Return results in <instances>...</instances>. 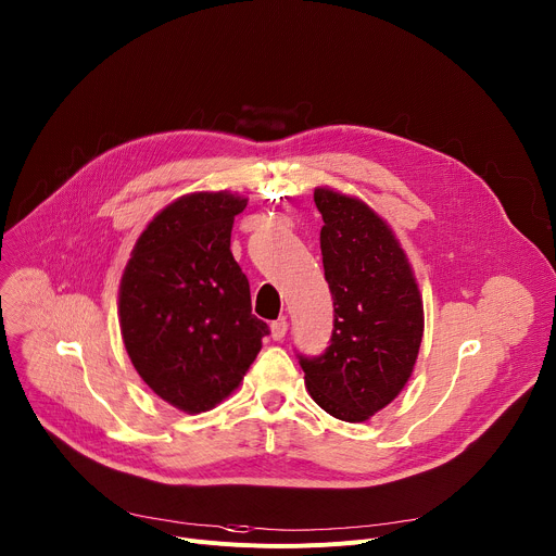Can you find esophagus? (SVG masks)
<instances>
[{
    "instance_id": "obj_1",
    "label": "esophagus",
    "mask_w": 556,
    "mask_h": 556,
    "mask_svg": "<svg viewBox=\"0 0 556 556\" xmlns=\"http://www.w3.org/2000/svg\"><path fill=\"white\" fill-rule=\"evenodd\" d=\"M286 332H288V321H286L283 317L270 324V337H273L275 341H281V339L286 337Z\"/></svg>"
}]
</instances>
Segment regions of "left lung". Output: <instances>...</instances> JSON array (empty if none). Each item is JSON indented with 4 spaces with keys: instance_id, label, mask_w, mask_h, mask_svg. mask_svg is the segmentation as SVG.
<instances>
[{
    "instance_id": "obj_1",
    "label": "left lung",
    "mask_w": 556,
    "mask_h": 556,
    "mask_svg": "<svg viewBox=\"0 0 556 556\" xmlns=\"http://www.w3.org/2000/svg\"><path fill=\"white\" fill-rule=\"evenodd\" d=\"M315 204L334 319L321 355L296 357L328 415L366 421L413 375L424 337L421 294L392 230L364 201L317 188Z\"/></svg>"
}]
</instances>
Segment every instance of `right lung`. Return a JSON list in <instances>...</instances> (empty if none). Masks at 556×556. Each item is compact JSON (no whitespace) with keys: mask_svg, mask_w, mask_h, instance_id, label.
I'll return each mask as SVG.
<instances>
[{"mask_svg":"<svg viewBox=\"0 0 556 556\" xmlns=\"http://www.w3.org/2000/svg\"><path fill=\"white\" fill-rule=\"evenodd\" d=\"M245 199L186 194L137 239L119 288L128 357L170 406L215 408L243 379L270 328L252 315L250 286L230 252Z\"/></svg>","mask_w":556,"mask_h":556,"instance_id":"right-lung-1","label":"right lung"}]
</instances>
